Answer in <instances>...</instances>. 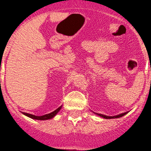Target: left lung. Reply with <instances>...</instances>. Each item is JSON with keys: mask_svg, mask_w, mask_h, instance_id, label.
I'll list each match as a JSON object with an SVG mask.
<instances>
[{"mask_svg": "<svg viewBox=\"0 0 151 151\" xmlns=\"http://www.w3.org/2000/svg\"><path fill=\"white\" fill-rule=\"evenodd\" d=\"M102 116H104V115H102Z\"/></svg>", "mask_w": 151, "mask_h": 151, "instance_id": "left-lung-1", "label": "left lung"}]
</instances>
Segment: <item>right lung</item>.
I'll use <instances>...</instances> for the list:
<instances>
[{"instance_id": "right-lung-1", "label": "right lung", "mask_w": 151, "mask_h": 151, "mask_svg": "<svg viewBox=\"0 0 151 151\" xmlns=\"http://www.w3.org/2000/svg\"><path fill=\"white\" fill-rule=\"evenodd\" d=\"M60 109H61V108H60V107H58L57 109H55V111H53V112H51V113L47 114V115H42V116L38 117V116H35V115H31V118H33V119H36V120H42V121L52 119V118H53L56 115H57L58 112L60 110Z\"/></svg>"}]
</instances>
